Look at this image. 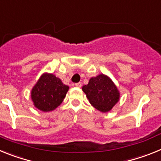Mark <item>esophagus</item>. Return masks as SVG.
<instances>
[{
	"label": "esophagus",
	"instance_id": "esophagus-1",
	"mask_svg": "<svg viewBox=\"0 0 161 161\" xmlns=\"http://www.w3.org/2000/svg\"><path fill=\"white\" fill-rule=\"evenodd\" d=\"M75 85H76V87L80 88V87H81V83H80V82H79V83L75 84Z\"/></svg>",
	"mask_w": 161,
	"mask_h": 161
}]
</instances>
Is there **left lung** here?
<instances>
[{
	"label": "left lung",
	"instance_id": "obj_1",
	"mask_svg": "<svg viewBox=\"0 0 161 161\" xmlns=\"http://www.w3.org/2000/svg\"><path fill=\"white\" fill-rule=\"evenodd\" d=\"M89 102L97 110L106 113L118 103L120 93L113 80L105 74H99L89 79L88 85L82 87Z\"/></svg>",
	"mask_w": 161,
	"mask_h": 161
}]
</instances>
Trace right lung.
Listing matches in <instances>:
<instances>
[{"label":"right lung","mask_w":161,"mask_h":161,"mask_svg":"<svg viewBox=\"0 0 161 161\" xmlns=\"http://www.w3.org/2000/svg\"><path fill=\"white\" fill-rule=\"evenodd\" d=\"M68 89L69 87L59 77L44 72L31 89V100L41 111H52L63 102Z\"/></svg>","instance_id":"right-lung-1"}]
</instances>
